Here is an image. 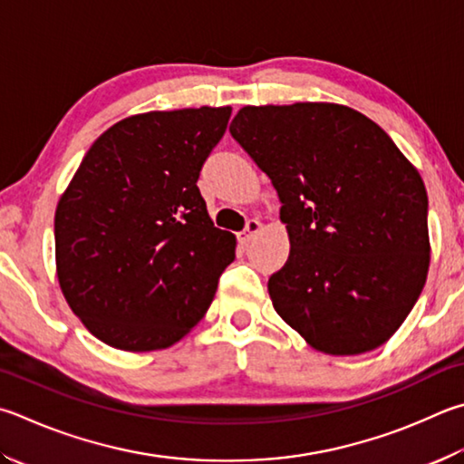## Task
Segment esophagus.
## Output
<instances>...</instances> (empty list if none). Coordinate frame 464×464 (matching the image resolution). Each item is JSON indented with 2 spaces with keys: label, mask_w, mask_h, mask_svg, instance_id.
<instances>
[{
  "label": "esophagus",
  "mask_w": 464,
  "mask_h": 464,
  "mask_svg": "<svg viewBox=\"0 0 464 464\" xmlns=\"http://www.w3.org/2000/svg\"><path fill=\"white\" fill-rule=\"evenodd\" d=\"M261 231V223L257 221V218H249L247 221V225H246V229H243L237 237H239V241L243 243V246H247V243L256 237V235Z\"/></svg>",
  "instance_id": "obj_1"
}]
</instances>
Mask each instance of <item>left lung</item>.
Instances as JSON below:
<instances>
[{
    "mask_svg": "<svg viewBox=\"0 0 464 464\" xmlns=\"http://www.w3.org/2000/svg\"><path fill=\"white\" fill-rule=\"evenodd\" d=\"M229 131L282 203L290 256L267 282L276 313L326 355L377 349L426 284L422 176L375 121L344 105H247Z\"/></svg>",
    "mask_w": 464,
    "mask_h": 464,
    "instance_id": "8db88e82",
    "label": "left lung"
}]
</instances>
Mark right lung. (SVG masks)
I'll return each instance as SVG.
<instances>
[{
    "instance_id": "add662e5",
    "label": "right lung",
    "mask_w": 464,
    "mask_h": 464,
    "mask_svg": "<svg viewBox=\"0 0 464 464\" xmlns=\"http://www.w3.org/2000/svg\"><path fill=\"white\" fill-rule=\"evenodd\" d=\"M231 107L125 117L95 140L58 200L56 276L81 323L109 347L179 343L235 259L197 187Z\"/></svg>"
}]
</instances>
